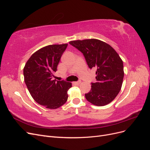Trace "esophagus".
<instances>
[{
  "label": "esophagus",
  "instance_id": "esophagus-1",
  "mask_svg": "<svg viewBox=\"0 0 150 150\" xmlns=\"http://www.w3.org/2000/svg\"><path fill=\"white\" fill-rule=\"evenodd\" d=\"M76 85H79L81 83V81H77V82H74V83Z\"/></svg>",
  "mask_w": 150,
  "mask_h": 150
}]
</instances>
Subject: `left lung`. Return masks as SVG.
Here are the masks:
<instances>
[{"label":"left lung","mask_w":150,"mask_h":150,"mask_svg":"<svg viewBox=\"0 0 150 150\" xmlns=\"http://www.w3.org/2000/svg\"><path fill=\"white\" fill-rule=\"evenodd\" d=\"M69 44L83 54L90 69L96 68V82L91 83L87 100L98 106H105L120 93L124 78L123 62L110 45L91 39L72 40Z\"/></svg>","instance_id":"8db88e82"}]
</instances>
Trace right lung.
I'll return each mask as SVG.
<instances>
[{"instance_id": "right-lung-1", "label": "right lung", "mask_w": 150, "mask_h": 150, "mask_svg": "<svg viewBox=\"0 0 150 150\" xmlns=\"http://www.w3.org/2000/svg\"><path fill=\"white\" fill-rule=\"evenodd\" d=\"M67 44L45 46L35 52L24 67V81L38 104L48 109L61 107L67 100L71 83L54 79V73Z\"/></svg>"}]
</instances>
